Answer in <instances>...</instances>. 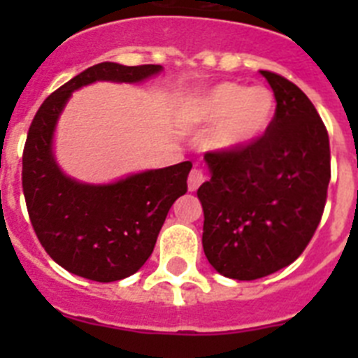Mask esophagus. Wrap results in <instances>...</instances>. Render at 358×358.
Instances as JSON below:
<instances>
[{
  "label": "esophagus",
  "mask_w": 358,
  "mask_h": 358,
  "mask_svg": "<svg viewBox=\"0 0 358 358\" xmlns=\"http://www.w3.org/2000/svg\"><path fill=\"white\" fill-rule=\"evenodd\" d=\"M204 182V173H202V170L199 169H194L192 172H189L188 176V189L189 192H195V189L199 188V186Z\"/></svg>",
  "instance_id": "obj_1"
}]
</instances>
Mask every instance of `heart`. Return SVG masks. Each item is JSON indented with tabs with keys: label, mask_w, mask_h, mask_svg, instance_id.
Segmentation results:
<instances>
[{
	"label": "heart",
	"mask_w": 358,
	"mask_h": 358,
	"mask_svg": "<svg viewBox=\"0 0 358 358\" xmlns=\"http://www.w3.org/2000/svg\"><path fill=\"white\" fill-rule=\"evenodd\" d=\"M274 110V94L265 87L222 82L186 107L185 122L199 127L217 122L210 134V147L231 154L258 140L273 122Z\"/></svg>",
	"instance_id": "1"
}]
</instances>
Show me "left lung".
<instances>
[{"instance_id":"8db88e82","label":"left lung","mask_w":358,"mask_h":358,"mask_svg":"<svg viewBox=\"0 0 358 358\" xmlns=\"http://www.w3.org/2000/svg\"><path fill=\"white\" fill-rule=\"evenodd\" d=\"M260 73L276 98L273 122L242 150L208 152L211 179L197 189L204 255L240 281L276 273L305 251L330 182V140L314 103L281 75Z\"/></svg>"}]
</instances>
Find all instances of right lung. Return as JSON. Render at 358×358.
Returning a JSON list of instances; mask_svg holds the SVG:
<instances>
[{
  "mask_svg": "<svg viewBox=\"0 0 358 358\" xmlns=\"http://www.w3.org/2000/svg\"><path fill=\"white\" fill-rule=\"evenodd\" d=\"M163 71L159 64L100 62L61 85L37 110L23 152V194L44 251L71 274L109 283L138 273L154 251L173 202L186 194L189 161L91 185L66 176L53 136L73 91L93 82L138 84Z\"/></svg>",
  "mask_w": 358,
  "mask_h": 358,
  "instance_id": "right-lung-1",
  "label": "right lung"
}]
</instances>
